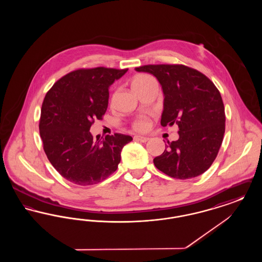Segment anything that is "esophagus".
<instances>
[{
	"mask_svg": "<svg viewBox=\"0 0 262 262\" xmlns=\"http://www.w3.org/2000/svg\"><path fill=\"white\" fill-rule=\"evenodd\" d=\"M134 139L137 141H140V142H147L149 140L148 137H142V136H135Z\"/></svg>",
	"mask_w": 262,
	"mask_h": 262,
	"instance_id": "esophagus-1",
	"label": "esophagus"
}]
</instances>
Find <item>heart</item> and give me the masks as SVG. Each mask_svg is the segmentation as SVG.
Here are the masks:
<instances>
[{"label": "heart", "instance_id": "obj_1", "mask_svg": "<svg viewBox=\"0 0 262 262\" xmlns=\"http://www.w3.org/2000/svg\"><path fill=\"white\" fill-rule=\"evenodd\" d=\"M152 84H156L155 79L151 75L141 74V75H137L133 79L132 88L134 89V91L136 92V91H139V90H143V89L148 88ZM134 126L137 129H144L147 126V122H146V120L140 119V120H137V122L134 124Z\"/></svg>", "mask_w": 262, "mask_h": 262}]
</instances>
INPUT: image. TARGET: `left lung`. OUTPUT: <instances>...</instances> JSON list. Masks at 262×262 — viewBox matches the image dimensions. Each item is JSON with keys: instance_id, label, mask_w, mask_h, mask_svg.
I'll return each instance as SVG.
<instances>
[{"instance_id": "1", "label": "left lung", "mask_w": 262, "mask_h": 262, "mask_svg": "<svg viewBox=\"0 0 262 262\" xmlns=\"http://www.w3.org/2000/svg\"><path fill=\"white\" fill-rule=\"evenodd\" d=\"M137 72L154 75L164 94L161 125L179 126V139L168 142L155 167L174 179L203 174L223 141L225 108L219 90L199 71L184 64H147Z\"/></svg>"}]
</instances>
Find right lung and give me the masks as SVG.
<instances>
[{
  "mask_svg": "<svg viewBox=\"0 0 262 262\" xmlns=\"http://www.w3.org/2000/svg\"><path fill=\"white\" fill-rule=\"evenodd\" d=\"M127 72L79 69L60 78L47 92L39 123L43 148L53 167L78 186L95 185L118 168L133 137L122 134L93 138L89 129L108 108L109 88Z\"/></svg>",
  "mask_w": 262,
  "mask_h": 262,
  "instance_id": "right-lung-1",
  "label": "right lung"
}]
</instances>
